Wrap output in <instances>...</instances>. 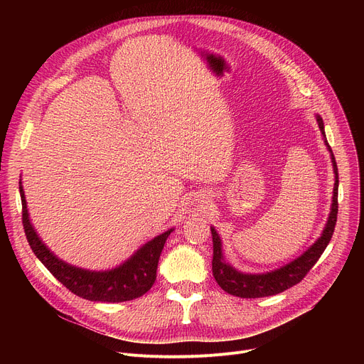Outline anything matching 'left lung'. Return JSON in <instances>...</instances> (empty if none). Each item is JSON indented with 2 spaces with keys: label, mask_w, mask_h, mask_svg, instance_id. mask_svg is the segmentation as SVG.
<instances>
[{
  "label": "left lung",
  "mask_w": 364,
  "mask_h": 364,
  "mask_svg": "<svg viewBox=\"0 0 364 364\" xmlns=\"http://www.w3.org/2000/svg\"><path fill=\"white\" fill-rule=\"evenodd\" d=\"M316 119L318 128L321 131V136L326 144L328 150L331 151V159L333 165V174H335V184H333V196H332V206L331 214L328 218L326 225H324L321 236L305 251L302 255L295 258L294 261L288 262L280 269L267 272V273H242L236 270L233 265L228 264L223 255V243L214 227H211L213 233V243H214V257H213V274L220 284V288L227 294L239 296V298H262V296H272L277 295L286 289L292 288L296 283H299L305 274H307L313 265L318 261L321 254L329 245L335 224L338 217V166L336 161L332 153V149L326 140V134H324V124L320 114H316Z\"/></svg>",
  "instance_id": "left-lung-1"
}]
</instances>
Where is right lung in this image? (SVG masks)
Wrapping results in <instances>:
<instances>
[{
	"label": "right lung",
	"mask_w": 364,
	"mask_h": 364,
	"mask_svg": "<svg viewBox=\"0 0 364 364\" xmlns=\"http://www.w3.org/2000/svg\"><path fill=\"white\" fill-rule=\"evenodd\" d=\"M22 198V221L31 250L47 270L66 288L84 299L94 302H124L144 295L156 280V270L164 245L174 228L144 243L121 265L112 270L91 272L70 265L55 257L35 232L29 220L22 180L18 181Z\"/></svg>",
	"instance_id": "obj_1"
}]
</instances>
